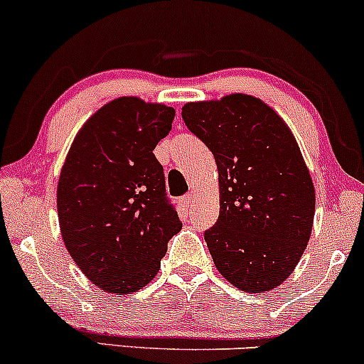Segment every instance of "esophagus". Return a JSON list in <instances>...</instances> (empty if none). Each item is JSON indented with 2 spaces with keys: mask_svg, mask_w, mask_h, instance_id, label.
<instances>
[{
  "mask_svg": "<svg viewBox=\"0 0 364 364\" xmlns=\"http://www.w3.org/2000/svg\"><path fill=\"white\" fill-rule=\"evenodd\" d=\"M193 200H195V193L193 191H188V193L183 196V202H185V205L186 207H191V203H193Z\"/></svg>",
  "mask_w": 364,
  "mask_h": 364,
  "instance_id": "1",
  "label": "esophagus"
}]
</instances>
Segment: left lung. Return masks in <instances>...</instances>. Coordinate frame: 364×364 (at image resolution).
<instances>
[{
  "mask_svg": "<svg viewBox=\"0 0 364 364\" xmlns=\"http://www.w3.org/2000/svg\"><path fill=\"white\" fill-rule=\"evenodd\" d=\"M181 116L219 171V219L205 231L217 270L237 289H274L298 265L315 215V188L291 129L246 94L188 102Z\"/></svg>",
  "mask_w": 364,
  "mask_h": 364,
  "instance_id": "left-lung-1",
  "label": "left lung"
}]
</instances>
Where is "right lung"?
Returning <instances> with one entry per match:
<instances>
[{
  "label": "right lung",
  "instance_id": "1",
  "mask_svg": "<svg viewBox=\"0 0 364 364\" xmlns=\"http://www.w3.org/2000/svg\"><path fill=\"white\" fill-rule=\"evenodd\" d=\"M173 107L119 97L78 132L58 183L63 241L102 291L129 294L156 277L181 229L154 156L171 132Z\"/></svg>",
  "mask_w": 364,
  "mask_h": 364
}]
</instances>
